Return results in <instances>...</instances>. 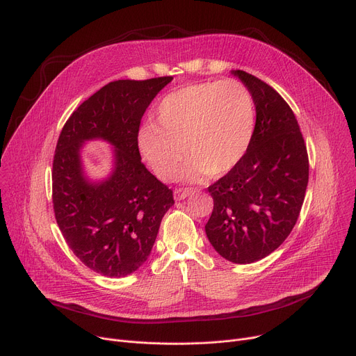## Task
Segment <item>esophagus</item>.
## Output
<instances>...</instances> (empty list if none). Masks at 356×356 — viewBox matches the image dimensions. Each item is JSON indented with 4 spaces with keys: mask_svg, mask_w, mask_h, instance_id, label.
I'll use <instances>...</instances> for the list:
<instances>
[{
    "mask_svg": "<svg viewBox=\"0 0 356 356\" xmlns=\"http://www.w3.org/2000/svg\"><path fill=\"white\" fill-rule=\"evenodd\" d=\"M195 191L192 187H176L175 188V199L176 200H183L187 196H191Z\"/></svg>",
    "mask_w": 356,
    "mask_h": 356,
    "instance_id": "esophagus-1",
    "label": "esophagus"
}]
</instances>
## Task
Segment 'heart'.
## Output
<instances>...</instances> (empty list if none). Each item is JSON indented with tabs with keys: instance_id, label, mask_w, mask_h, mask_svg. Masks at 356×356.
Returning <instances> with one entry per match:
<instances>
[{
	"instance_id": "obj_1",
	"label": "heart",
	"mask_w": 356,
	"mask_h": 356,
	"mask_svg": "<svg viewBox=\"0 0 356 356\" xmlns=\"http://www.w3.org/2000/svg\"><path fill=\"white\" fill-rule=\"evenodd\" d=\"M154 120L138 133L141 157L160 179L170 180L186 146L192 159L181 176L197 180L225 175L242 160L253 136L254 106L241 81H206L165 94Z\"/></svg>"
}]
</instances>
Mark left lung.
<instances>
[{
	"label": "left lung",
	"instance_id": "left-lung-1",
	"mask_svg": "<svg viewBox=\"0 0 356 356\" xmlns=\"http://www.w3.org/2000/svg\"><path fill=\"white\" fill-rule=\"evenodd\" d=\"M256 124L242 160L207 191L213 211L206 234L233 264H252L276 250L295 227L309 179V159L296 117L280 94L243 70Z\"/></svg>",
	"mask_w": 356,
	"mask_h": 356
}]
</instances>
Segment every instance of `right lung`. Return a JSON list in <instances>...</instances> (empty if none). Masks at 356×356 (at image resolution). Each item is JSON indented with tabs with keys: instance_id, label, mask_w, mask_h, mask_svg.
Wrapping results in <instances>:
<instances>
[{
	"instance_id": "right-lung-1",
	"label": "right lung",
	"mask_w": 356,
	"mask_h": 356,
	"mask_svg": "<svg viewBox=\"0 0 356 356\" xmlns=\"http://www.w3.org/2000/svg\"><path fill=\"white\" fill-rule=\"evenodd\" d=\"M173 77L117 80L83 102L65 122L53 160V207L73 253L91 270L123 277L143 265L173 192L141 163L138 129L157 92ZM104 138L116 147V169L102 185L82 176L79 147Z\"/></svg>"
}]
</instances>
